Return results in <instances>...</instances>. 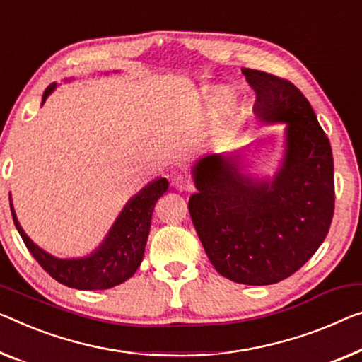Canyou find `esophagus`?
Wrapping results in <instances>:
<instances>
[{
  "mask_svg": "<svg viewBox=\"0 0 362 362\" xmlns=\"http://www.w3.org/2000/svg\"><path fill=\"white\" fill-rule=\"evenodd\" d=\"M174 187H175L179 192L192 190V183H190V180H188L187 177H183V175L175 177V179H174Z\"/></svg>",
  "mask_w": 362,
  "mask_h": 362,
  "instance_id": "1",
  "label": "esophagus"
}]
</instances>
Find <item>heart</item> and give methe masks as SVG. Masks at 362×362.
<instances>
[{
	"label": "heart",
	"instance_id": "heart-1",
	"mask_svg": "<svg viewBox=\"0 0 362 362\" xmlns=\"http://www.w3.org/2000/svg\"><path fill=\"white\" fill-rule=\"evenodd\" d=\"M233 94L229 93L228 89H213L211 93L206 95L204 99V112L208 113L209 117H218L223 115V113L228 112L230 107H233Z\"/></svg>",
	"mask_w": 362,
	"mask_h": 362
}]
</instances>
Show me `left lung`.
I'll return each instance as SVG.
<instances>
[{"label": "left lung", "mask_w": 362, "mask_h": 362, "mask_svg": "<svg viewBox=\"0 0 362 362\" xmlns=\"http://www.w3.org/2000/svg\"><path fill=\"white\" fill-rule=\"evenodd\" d=\"M262 123H284V158L273 179L244 175L240 154H208L193 165L188 209L209 262L230 281L286 279L325 240L335 209L333 154L309 100L288 79L242 69Z\"/></svg>", "instance_id": "8db88e82"}]
</instances>
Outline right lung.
Masks as SVG:
<instances>
[{"label":"right lung","instance_id":"obj_1","mask_svg":"<svg viewBox=\"0 0 362 362\" xmlns=\"http://www.w3.org/2000/svg\"><path fill=\"white\" fill-rule=\"evenodd\" d=\"M55 88L57 83L48 86L43 93L42 104ZM167 188H169L167 179H158L129 198L102 244L90 255L81 258H57L42 250L27 237L16 218L13 203L9 204L16 229L19 230L25 247L39 262V265L53 279L68 288L95 291L109 289L125 283L141 265L154 206Z\"/></svg>","mask_w":362,"mask_h":362}]
</instances>
